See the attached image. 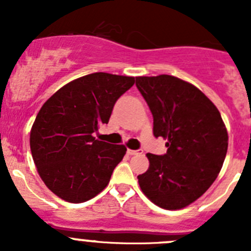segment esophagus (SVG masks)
<instances>
[{
    "label": "esophagus",
    "instance_id": "obj_1",
    "mask_svg": "<svg viewBox=\"0 0 251 251\" xmlns=\"http://www.w3.org/2000/svg\"><path fill=\"white\" fill-rule=\"evenodd\" d=\"M127 153L129 154V156H137V154H142V153H143V151L142 150H128Z\"/></svg>",
    "mask_w": 251,
    "mask_h": 251
}]
</instances>
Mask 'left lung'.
I'll use <instances>...</instances> for the list:
<instances>
[{
	"mask_svg": "<svg viewBox=\"0 0 251 251\" xmlns=\"http://www.w3.org/2000/svg\"><path fill=\"white\" fill-rule=\"evenodd\" d=\"M136 85L153 115V134L167 139L163 156L147 153L138 176L143 194L166 210L183 208L214 183L227 152L220 112L192 84L172 75L138 76Z\"/></svg>",
	"mask_w": 251,
	"mask_h": 251,
	"instance_id": "1",
	"label": "left lung"
}]
</instances>
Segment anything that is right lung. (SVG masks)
I'll return each instance as SVG.
<instances>
[{
  "label": "right lung",
  "mask_w": 251,
  "mask_h": 251,
  "mask_svg": "<svg viewBox=\"0 0 251 251\" xmlns=\"http://www.w3.org/2000/svg\"><path fill=\"white\" fill-rule=\"evenodd\" d=\"M134 84L133 76L93 73L60 88L44 103L30 133L40 177L68 202H85L109 183L127 148L93 136L108 124L115 101Z\"/></svg>",
  "instance_id": "1"
}]
</instances>
